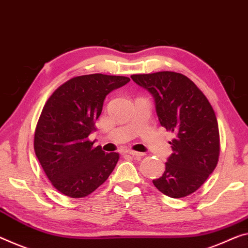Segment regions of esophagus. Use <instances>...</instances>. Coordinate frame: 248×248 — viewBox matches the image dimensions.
Wrapping results in <instances>:
<instances>
[{"label": "esophagus", "instance_id": "1", "mask_svg": "<svg viewBox=\"0 0 248 248\" xmlns=\"http://www.w3.org/2000/svg\"><path fill=\"white\" fill-rule=\"evenodd\" d=\"M125 153L131 156H134V157H142V156H144L143 153H139V152H135V151H126Z\"/></svg>", "mask_w": 248, "mask_h": 248}]
</instances>
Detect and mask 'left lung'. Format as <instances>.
<instances>
[{
    "label": "left lung",
    "mask_w": 248,
    "mask_h": 248,
    "mask_svg": "<svg viewBox=\"0 0 248 248\" xmlns=\"http://www.w3.org/2000/svg\"><path fill=\"white\" fill-rule=\"evenodd\" d=\"M131 78L154 97L162 126L175 133L165 172L153 184L173 199L190 195L218 162L219 132L214 109L194 82L181 73L164 71Z\"/></svg>",
    "instance_id": "1"
}]
</instances>
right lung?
Returning a JSON list of instances; mask_svg holds the SVG:
<instances>
[{"label":"right lung","instance_id":"right-lung-1","mask_svg":"<svg viewBox=\"0 0 248 248\" xmlns=\"http://www.w3.org/2000/svg\"><path fill=\"white\" fill-rule=\"evenodd\" d=\"M128 82L125 76L100 73L76 76L45 103L34 134V151L52 185L64 195H90L116 166L119 153L94 147L89 136L106 95Z\"/></svg>","mask_w":248,"mask_h":248}]
</instances>
